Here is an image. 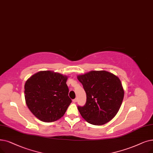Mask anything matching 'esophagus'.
<instances>
[{
  "label": "esophagus",
  "instance_id": "34e87169",
  "mask_svg": "<svg viewBox=\"0 0 153 153\" xmlns=\"http://www.w3.org/2000/svg\"><path fill=\"white\" fill-rule=\"evenodd\" d=\"M77 101V98H76V99H73L72 100V102H76Z\"/></svg>",
  "mask_w": 153,
  "mask_h": 153
}]
</instances>
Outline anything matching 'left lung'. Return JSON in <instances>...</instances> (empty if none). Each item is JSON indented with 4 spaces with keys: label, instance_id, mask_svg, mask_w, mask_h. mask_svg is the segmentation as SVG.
Instances as JSON below:
<instances>
[{
    "label": "left lung",
    "instance_id": "obj_1",
    "mask_svg": "<svg viewBox=\"0 0 153 153\" xmlns=\"http://www.w3.org/2000/svg\"><path fill=\"white\" fill-rule=\"evenodd\" d=\"M86 93V102L77 106L82 117L93 125L110 121L119 110L124 98L120 79L105 71H92L77 76Z\"/></svg>",
    "mask_w": 153,
    "mask_h": 153
}]
</instances>
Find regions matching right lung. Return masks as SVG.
<instances>
[{"mask_svg":"<svg viewBox=\"0 0 153 153\" xmlns=\"http://www.w3.org/2000/svg\"><path fill=\"white\" fill-rule=\"evenodd\" d=\"M67 76L50 71L32 76L24 85L25 102L39 120L54 122L64 116L72 102Z\"/></svg>","mask_w":153,"mask_h":153,"instance_id":"1","label":"right lung"}]
</instances>
